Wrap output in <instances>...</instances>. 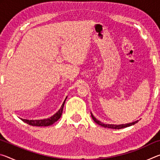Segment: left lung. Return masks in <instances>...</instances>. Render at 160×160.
I'll use <instances>...</instances> for the list:
<instances>
[{"mask_svg": "<svg viewBox=\"0 0 160 160\" xmlns=\"http://www.w3.org/2000/svg\"><path fill=\"white\" fill-rule=\"evenodd\" d=\"M91 116H92V118L94 122L97 124H99V126L104 127V128H112V129H121V128H126V127L134 125V124H135L138 122V121H134V122H132V123H126V124H121V125H112V124H104L102 122H100V121L97 120L95 117H94V116L92 114V113H91Z\"/></svg>", "mask_w": 160, "mask_h": 160, "instance_id": "1", "label": "left lung"}]
</instances>
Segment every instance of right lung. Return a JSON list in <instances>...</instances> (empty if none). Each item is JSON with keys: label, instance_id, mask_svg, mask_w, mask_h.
I'll use <instances>...</instances> for the list:
<instances>
[{"label": "right lung", "instance_id": "right-lung-1", "mask_svg": "<svg viewBox=\"0 0 160 160\" xmlns=\"http://www.w3.org/2000/svg\"><path fill=\"white\" fill-rule=\"evenodd\" d=\"M66 98L63 102V104H62L61 109L58 110V112H56L55 114L51 116V117L48 118H46V119H42V120H28V119L21 118L22 121H23L24 122L29 124V125L33 126H48L52 125V124H53L56 121H57L58 119L61 118Z\"/></svg>", "mask_w": 160, "mask_h": 160}]
</instances>
